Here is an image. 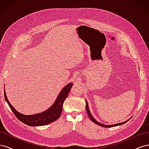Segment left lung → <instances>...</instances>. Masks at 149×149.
<instances>
[{"label":"left lung","mask_w":149,"mask_h":149,"mask_svg":"<svg viewBox=\"0 0 149 149\" xmlns=\"http://www.w3.org/2000/svg\"><path fill=\"white\" fill-rule=\"evenodd\" d=\"M85 101H86V109L87 113H88V116H89V119H91V120L92 122H93L94 123H95V124H97V125H100V126H102V127H114V126H118V125H122V124H125V123H127V121H129V120L130 119H130H128L127 120H126V121L124 122V123H119V124H112V125H105V124H101V123H99V122H97L95 119H94V118H93V116H92L91 114V112H90V111H89V106H88V102H87L86 100Z\"/></svg>","instance_id":"obj_1"}]
</instances>
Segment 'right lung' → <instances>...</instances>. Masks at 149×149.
I'll use <instances>...</instances> for the list:
<instances>
[{
  "label": "right lung",
  "instance_id": "add662e5",
  "mask_svg": "<svg viewBox=\"0 0 149 149\" xmlns=\"http://www.w3.org/2000/svg\"><path fill=\"white\" fill-rule=\"evenodd\" d=\"M73 85L72 83L67 84L61 90L60 93L58 94L55 102L48 109L41 113L33 115H24L17 111L8 101L5 90H4V97L13 114L22 123L29 126H32V127L33 126H41L50 124L60 118L63 109V104L68 95Z\"/></svg>",
  "mask_w": 149,
  "mask_h": 149
}]
</instances>
